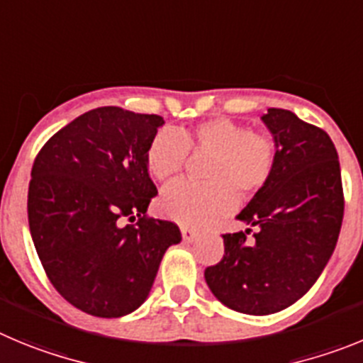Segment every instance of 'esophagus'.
Instances as JSON below:
<instances>
[{"label": "esophagus", "mask_w": 363, "mask_h": 363, "mask_svg": "<svg viewBox=\"0 0 363 363\" xmlns=\"http://www.w3.org/2000/svg\"><path fill=\"white\" fill-rule=\"evenodd\" d=\"M181 233L184 242H191V240H195L199 235L197 230H194V228H189V226H181Z\"/></svg>", "instance_id": "esophagus-1"}]
</instances>
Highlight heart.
I'll list each match as a JSON object with an SVG mask.
<instances>
[{"mask_svg":"<svg viewBox=\"0 0 363 363\" xmlns=\"http://www.w3.org/2000/svg\"><path fill=\"white\" fill-rule=\"evenodd\" d=\"M189 152L211 153L204 168L208 182H174L159 199L161 213L186 226H204L230 213L237 195L250 199L259 194L277 164L273 137L215 117L191 130L159 132L146 148V168L153 179L169 181L186 168Z\"/></svg>","mask_w":363,"mask_h":363,"instance_id":"1","label":"heart"}]
</instances>
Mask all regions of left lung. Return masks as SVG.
Returning a JSON list of instances; mask_svg holds the SVG:
<instances>
[{
    "label": "left lung",
    "instance_id": "8db88e82",
    "mask_svg": "<svg viewBox=\"0 0 363 363\" xmlns=\"http://www.w3.org/2000/svg\"><path fill=\"white\" fill-rule=\"evenodd\" d=\"M262 121L275 137L277 164L238 213L255 230L222 235L224 257L204 271L211 293L246 315L282 311L306 295L331 259L344 218L331 137L289 110L269 108Z\"/></svg>",
    "mask_w": 363,
    "mask_h": 363
}]
</instances>
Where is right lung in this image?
Here are the masks:
<instances>
[{
	"instance_id": "1",
	"label": "right lung",
	"mask_w": 363,
	"mask_h": 363,
	"mask_svg": "<svg viewBox=\"0 0 363 363\" xmlns=\"http://www.w3.org/2000/svg\"><path fill=\"white\" fill-rule=\"evenodd\" d=\"M161 125V116L101 106L68 123L35 155L27 202L32 240L52 286L88 315L117 318L139 308L164 251L181 242L175 222L146 215L157 195L146 148Z\"/></svg>"
}]
</instances>
